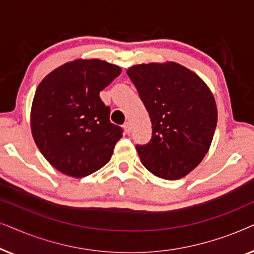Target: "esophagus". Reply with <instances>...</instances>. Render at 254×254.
Segmentation results:
<instances>
[{
	"label": "esophagus",
	"mask_w": 254,
	"mask_h": 254,
	"mask_svg": "<svg viewBox=\"0 0 254 254\" xmlns=\"http://www.w3.org/2000/svg\"><path fill=\"white\" fill-rule=\"evenodd\" d=\"M124 128H125V130H126V133L127 134H129L130 133V130H131V126H130V123H125V125H124Z\"/></svg>",
	"instance_id": "34e87169"
}]
</instances>
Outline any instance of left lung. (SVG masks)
<instances>
[{"mask_svg": "<svg viewBox=\"0 0 254 254\" xmlns=\"http://www.w3.org/2000/svg\"><path fill=\"white\" fill-rule=\"evenodd\" d=\"M127 75L151 121L149 143L136 145L142 164L159 178H183L200 164L213 141V93L195 72L176 62L136 64Z\"/></svg>", "mask_w": 254, "mask_h": 254, "instance_id": "obj_1", "label": "left lung"}]
</instances>
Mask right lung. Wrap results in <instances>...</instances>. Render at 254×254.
Segmentation results:
<instances>
[{
    "label": "right lung",
    "mask_w": 254,
    "mask_h": 254,
    "mask_svg": "<svg viewBox=\"0 0 254 254\" xmlns=\"http://www.w3.org/2000/svg\"><path fill=\"white\" fill-rule=\"evenodd\" d=\"M121 68L98 59L74 60L50 72L38 85L31 130L38 149L58 171L83 178L111 159L123 128L110 121L99 92Z\"/></svg>",
    "instance_id": "add662e5"
}]
</instances>
